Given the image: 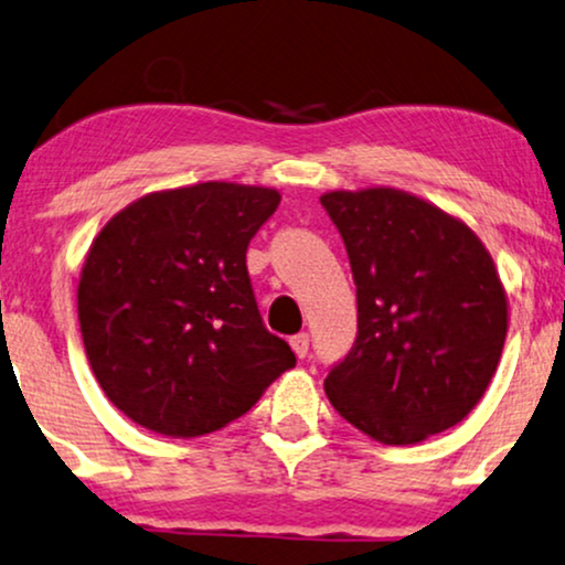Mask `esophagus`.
I'll return each mask as SVG.
<instances>
[{
  "instance_id": "obj_1",
  "label": "esophagus",
  "mask_w": 565,
  "mask_h": 565,
  "mask_svg": "<svg viewBox=\"0 0 565 565\" xmlns=\"http://www.w3.org/2000/svg\"><path fill=\"white\" fill-rule=\"evenodd\" d=\"M289 344H291V349H295L297 356H307V352H310V335H307V333L291 335Z\"/></svg>"
}]
</instances>
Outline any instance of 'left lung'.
<instances>
[{"mask_svg": "<svg viewBox=\"0 0 565 565\" xmlns=\"http://www.w3.org/2000/svg\"><path fill=\"white\" fill-rule=\"evenodd\" d=\"M356 284V339L326 377L333 409L388 446L461 423L501 360L509 305L467 224L402 190L326 192Z\"/></svg>", "mask_w": 565, "mask_h": 565, "instance_id": "8db88e82", "label": "left lung"}]
</instances>
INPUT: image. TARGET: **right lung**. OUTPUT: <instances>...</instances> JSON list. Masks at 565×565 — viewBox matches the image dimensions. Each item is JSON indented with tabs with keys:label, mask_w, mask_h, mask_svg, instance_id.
Segmentation results:
<instances>
[{
	"label": "right lung",
	"mask_w": 565,
	"mask_h": 565,
	"mask_svg": "<svg viewBox=\"0 0 565 565\" xmlns=\"http://www.w3.org/2000/svg\"><path fill=\"white\" fill-rule=\"evenodd\" d=\"M278 203L276 190L232 182L151 192L93 239L77 287L83 344L132 423L213 433L297 365L263 326L245 258Z\"/></svg>",
	"instance_id": "add662e5"
}]
</instances>
